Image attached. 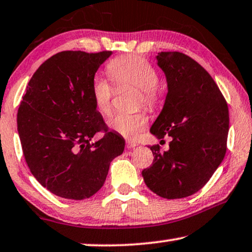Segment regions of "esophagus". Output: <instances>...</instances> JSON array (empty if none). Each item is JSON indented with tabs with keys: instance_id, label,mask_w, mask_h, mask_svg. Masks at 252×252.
Returning <instances> with one entry per match:
<instances>
[{
	"instance_id": "esophagus-1",
	"label": "esophagus",
	"mask_w": 252,
	"mask_h": 252,
	"mask_svg": "<svg viewBox=\"0 0 252 252\" xmlns=\"http://www.w3.org/2000/svg\"><path fill=\"white\" fill-rule=\"evenodd\" d=\"M136 146H137L136 143L130 142V140H126V147L128 150H131V149H133V147H136Z\"/></svg>"
}]
</instances>
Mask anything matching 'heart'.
I'll list each match as a JSON object with an SVG mask.
<instances>
[{
	"label": "heart",
	"instance_id": "heart-1",
	"mask_svg": "<svg viewBox=\"0 0 252 252\" xmlns=\"http://www.w3.org/2000/svg\"><path fill=\"white\" fill-rule=\"evenodd\" d=\"M107 71L117 85H128L138 90L137 103L153 109L160 101L158 87L159 75L145 58L136 54L113 59L107 64ZM114 87L103 77L95 75L91 82V96L95 108L103 116L112 113ZM149 124V116L144 112L117 114L109 120L110 129L128 139H136Z\"/></svg>",
	"mask_w": 252,
	"mask_h": 252
}]
</instances>
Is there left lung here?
Wrapping results in <instances>:
<instances>
[{"label":"left lung","mask_w":252,"mask_h":252,"mask_svg":"<svg viewBox=\"0 0 252 252\" xmlns=\"http://www.w3.org/2000/svg\"><path fill=\"white\" fill-rule=\"evenodd\" d=\"M157 59L168 93L151 132L172 142L166 152L151 146L153 163L142 175L158 196L184 198L202 189L223 160L229 112L217 83L198 62L180 52H161Z\"/></svg>","instance_id":"1"}]
</instances>
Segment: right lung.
Returning a JSON list of instances; mask_svg holds the SVG:
<instances>
[{
    "mask_svg": "<svg viewBox=\"0 0 252 252\" xmlns=\"http://www.w3.org/2000/svg\"><path fill=\"white\" fill-rule=\"evenodd\" d=\"M112 52L64 50L30 79L17 113L23 153L32 175L65 199L90 198L105 183L124 139L107 129L91 96L96 70ZM101 132L94 144L91 139Z\"/></svg>",
    "mask_w": 252,
    "mask_h": 252,
    "instance_id": "obj_1",
    "label": "right lung"
}]
</instances>
